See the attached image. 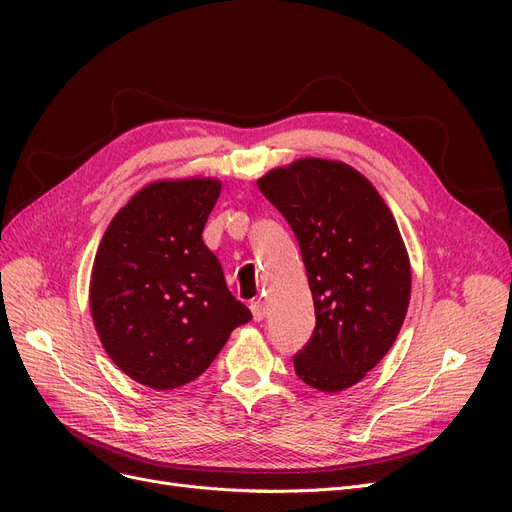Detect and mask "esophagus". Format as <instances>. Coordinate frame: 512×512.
I'll return each instance as SVG.
<instances>
[{
	"instance_id": "esophagus-1",
	"label": "esophagus",
	"mask_w": 512,
	"mask_h": 512,
	"mask_svg": "<svg viewBox=\"0 0 512 512\" xmlns=\"http://www.w3.org/2000/svg\"><path fill=\"white\" fill-rule=\"evenodd\" d=\"M250 309H252V316H254V320L256 322H260L262 318H265V314H267V307H265V301H252V305H250Z\"/></svg>"
}]
</instances>
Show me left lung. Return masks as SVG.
I'll list each match as a JSON object with an SVG mask.
<instances>
[{
	"label": "left lung",
	"instance_id": "8db88e82",
	"mask_svg": "<svg viewBox=\"0 0 512 512\" xmlns=\"http://www.w3.org/2000/svg\"><path fill=\"white\" fill-rule=\"evenodd\" d=\"M256 183L297 235L314 297L316 329L294 371L322 393L346 391L391 350L408 312L397 222L371 181L337 160L301 158Z\"/></svg>",
	"mask_w": 512,
	"mask_h": 512
}]
</instances>
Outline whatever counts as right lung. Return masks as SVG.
<instances>
[{
	"label": "right lung",
	"instance_id": "1",
	"mask_svg": "<svg viewBox=\"0 0 512 512\" xmlns=\"http://www.w3.org/2000/svg\"><path fill=\"white\" fill-rule=\"evenodd\" d=\"M220 192L209 177L153 181L115 213L98 245L94 327L123 374L153 391L196 380L252 318L203 241Z\"/></svg>",
	"mask_w": 512,
	"mask_h": 512
}]
</instances>
